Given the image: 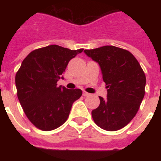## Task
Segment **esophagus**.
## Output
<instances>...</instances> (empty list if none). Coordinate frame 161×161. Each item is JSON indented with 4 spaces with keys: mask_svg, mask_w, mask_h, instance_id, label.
<instances>
[{
    "mask_svg": "<svg viewBox=\"0 0 161 161\" xmlns=\"http://www.w3.org/2000/svg\"><path fill=\"white\" fill-rule=\"evenodd\" d=\"M89 93H87V92L84 91V92H83V96L84 97H87V96H89Z\"/></svg>",
    "mask_w": 161,
    "mask_h": 161,
    "instance_id": "1",
    "label": "esophagus"
}]
</instances>
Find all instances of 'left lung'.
<instances>
[{
    "mask_svg": "<svg viewBox=\"0 0 161 161\" xmlns=\"http://www.w3.org/2000/svg\"><path fill=\"white\" fill-rule=\"evenodd\" d=\"M85 53L99 64L107 98L92 111L94 123L109 131L120 130L136 116L145 94L146 76L136 58L127 50L104 46Z\"/></svg>",
    "mask_w": 161,
    "mask_h": 161,
    "instance_id": "1",
    "label": "left lung"
}]
</instances>
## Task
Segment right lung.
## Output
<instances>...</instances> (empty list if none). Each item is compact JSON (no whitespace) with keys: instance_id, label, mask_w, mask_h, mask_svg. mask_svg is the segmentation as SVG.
Instances as JSON below:
<instances>
[{"instance_id":"right-lung-1","label":"right lung","mask_w":161,"mask_h":161,"mask_svg":"<svg viewBox=\"0 0 161 161\" xmlns=\"http://www.w3.org/2000/svg\"><path fill=\"white\" fill-rule=\"evenodd\" d=\"M83 50L50 45L34 50L22 61L15 76L17 95L26 117L39 130L63 125L72 103L81 97L80 89L58 87L57 81L70 59Z\"/></svg>"}]
</instances>
